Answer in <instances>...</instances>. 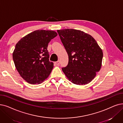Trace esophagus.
<instances>
[{
    "label": "esophagus",
    "instance_id": "1",
    "mask_svg": "<svg viewBox=\"0 0 123 123\" xmlns=\"http://www.w3.org/2000/svg\"><path fill=\"white\" fill-rule=\"evenodd\" d=\"M55 64H56V65L59 66V65H60V61H57V62H55Z\"/></svg>",
    "mask_w": 123,
    "mask_h": 123
}]
</instances>
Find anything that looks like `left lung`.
I'll return each mask as SVG.
<instances>
[{
    "instance_id": "obj_1",
    "label": "left lung",
    "mask_w": 123,
    "mask_h": 123,
    "mask_svg": "<svg viewBox=\"0 0 123 123\" xmlns=\"http://www.w3.org/2000/svg\"><path fill=\"white\" fill-rule=\"evenodd\" d=\"M57 32L68 55V65L62 68L69 80L84 85L96 76L101 66L103 53L92 36L75 29Z\"/></svg>"
}]
</instances>
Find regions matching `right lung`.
I'll list each match as a JSON object with an SVG mask.
<instances>
[{
  "label": "right lung",
  "mask_w": 123,
  "mask_h": 123,
  "mask_svg": "<svg viewBox=\"0 0 123 123\" xmlns=\"http://www.w3.org/2000/svg\"><path fill=\"white\" fill-rule=\"evenodd\" d=\"M57 36L53 31L36 30L16 44L13 60L20 75L29 83L39 84L49 76L54 64L49 61L47 47Z\"/></svg>",
  "instance_id": "1"
}]
</instances>
